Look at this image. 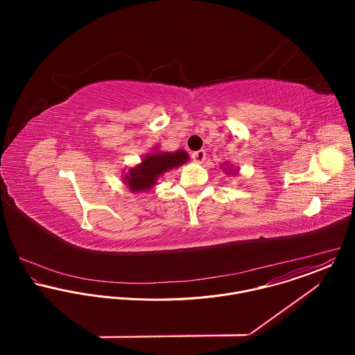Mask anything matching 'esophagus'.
<instances>
[{
  "label": "esophagus",
  "instance_id": "34e87169",
  "mask_svg": "<svg viewBox=\"0 0 355 355\" xmlns=\"http://www.w3.org/2000/svg\"><path fill=\"white\" fill-rule=\"evenodd\" d=\"M191 157H193V159L196 161V162H203L205 161V158H206V153L205 150H198V152H194L191 154Z\"/></svg>",
  "mask_w": 355,
  "mask_h": 355
}]
</instances>
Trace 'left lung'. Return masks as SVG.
<instances>
[{
	"instance_id": "obj_1",
	"label": "left lung",
	"mask_w": 355,
	"mask_h": 355,
	"mask_svg": "<svg viewBox=\"0 0 355 355\" xmlns=\"http://www.w3.org/2000/svg\"><path fill=\"white\" fill-rule=\"evenodd\" d=\"M221 168H223V171L227 173V175H232V176H236L238 173H239V168L236 166H231L228 162H224L223 165H221Z\"/></svg>"
}]
</instances>
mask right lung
Instances as JSON below:
<instances>
[{
    "instance_id": "right-lung-1",
    "label": "right lung",
    "mask_w": 355,
    "mask_h": 355,
    "mask_svg": "<svg viewBox=\"0 0 355 355\" xmlns=\"http://www.w3.org/2000/svg\"><path fill=\"white\" fill-rule=\"evenodd\" d=\"M189 161V154L180 149L176 152H162L158 146L142 157L141 162L123 173L121 179L127 189L137 193H146L157 184L158 178L171 169H176Z\"/></svg>"
}]
</instances>
